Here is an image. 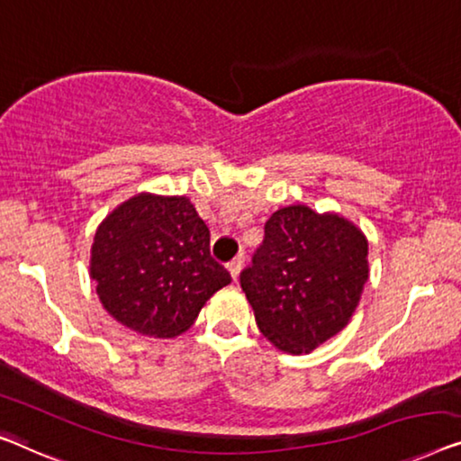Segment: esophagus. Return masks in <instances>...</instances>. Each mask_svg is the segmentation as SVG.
Here are the masks:
<instances>
[{"label": "esophagus", "instance_id": "esophagus-1", "mask_svg": "<svg viewBox=\"0 0 461 461\" xmlns=\"http://www.w3.org/2000/svg\"><path fill=\"white\" fill-rule=\"evenodd\" d=\"M226 268H229L230 276L237 280V278H239V272H241V268H243V256H239V258H235V259H230V262L226 264Z\"/></svg>", "mask_w": 461, "mask_h": 461}]
</instances>
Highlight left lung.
I'll return each mask as SVG.
<instances>
[{"label": "left lung", "instance_id": "left-lung-1", "mask_svg": "<svg viewBox=\"0 0 461 461\" xmlns=\"http://www.w3.org/2000/svg\"><path fill=\"white\" fill-rule=\"evenodd\" d=\"M239 280L262 335L283 351L310 353L356 312L368 280V241L341 216L289 205L268 218Z\"/></svg>", "mask_w": 461, "mask_h": 461}]
</instances>
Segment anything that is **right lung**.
Wrapping results in <instances>:
<instances>
[{
    "label": "right lung",
    "instance_id": "1",
    "mask_svg": "<svg viewBox=\"0 0 461 461\" xmlns=\"http://www.w3.org/2000/svg\"><path fill=\"white\" fill-rule=\"evenodd\" d=\"M99 302L120 324L176 337L230 283L210 253V230L186 197L137 195L104 220L91 249Z\"/></svg>",
    "mask_w": 461,
    "mask_h": 461
}]
</instances>
